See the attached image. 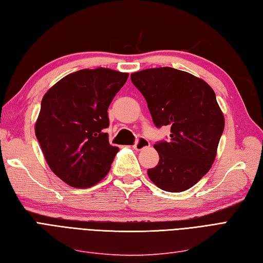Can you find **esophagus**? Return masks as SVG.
<instances>
[{
	"mask_svg": "<svg viewBox=\"0 0 263 263\" xmlns=\"http://www.w3.org/2000/svg\"><path fill=\"white\" fill-rule=\"evenodd\" d=\"M149 145L151 144H149L148 140H147L144 137H140L136 140L135 145H134V148H135L136 151H143V149L147 148V147H149Z\"/></svg>",
	"mask_w": 263,
	"mask_h": 263,
	"instance_id": "34e87169",
	"label": "esophagus"
}]
</instances>
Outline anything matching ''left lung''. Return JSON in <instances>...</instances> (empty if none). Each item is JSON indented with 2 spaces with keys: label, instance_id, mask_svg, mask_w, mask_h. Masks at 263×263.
<instances>
[{
  "label": "left lung",
  "instance_id": "left-lung-1",
  "mask_svg": "<svg viewBox=\"0 0 263 263\" xmlns=\"http://www.w3.org/2000/svg\"><path fill=\"white\" fill-rule=\"evenodd\" d=\"M130 78L155 126L171 127L168 142L154 145L159 162L147 171L148 177L172 193L191 189L210 171L224 129L215 92L204 80L170 67L142 70Z\"/></svg>",
  "mask_w": 263,
  "mask_h": 263
}]
</instances>
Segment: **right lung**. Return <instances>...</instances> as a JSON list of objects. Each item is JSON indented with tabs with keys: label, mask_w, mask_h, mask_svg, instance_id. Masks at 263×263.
I'll return each instance as SVG.
<instances>
[{
	"label": "right lung",
	"mask_w": 263,
	"mask_h": 263,
	"mask_svg": "<svg viewBox=\"0 0 263 263\" xmlns=\"http://www.w3.org/2000/svg\"><path fill=\"white\" fill-rule=\"evenodd\" d=\"M127 78L108 68L82 69L43 96L35 136L51 171L70 186H93L109 172L119 148L105 133L107 110Z\"/></svg>",
	"instance_id": "add662e5"
}]
</instances>
